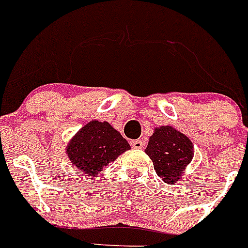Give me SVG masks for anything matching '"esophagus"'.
<instances>
[{
	"label": "esophagus",
	"mask_w": 248,
	"mask_h": 248,
	"mask_svg": "<svg viewBox=\"0 0 248 248\" xmlns=\"http://www.w3.org/2000/svg\"><path fill=\"white\" fill-rule=\"evenodd\" d=\"M130 143H131V147H132V149H142V147L145 146L143 141H141V140H132Z\"/></svg>",
	"instance_id": "34e87169"
}]
</instances>
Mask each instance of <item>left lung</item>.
<instances>
[{
    "instance_id": "1",
    "label": "left lung",
    "mask_w": 248,
    "mask_h": 248,
    "mask_svg": "<svg viewBox=\"0 0 248 248\" xmlns=\"http://www.w3.org/2000/svg\"><path fill=\"white\" fill-rule=\"evenodd\" d=\"M145 153L165 183L174 184L182 178L183 170L193 159V143L184 134L170 126L156 128L150 137Z\"/></svg>"
}]
</instances>
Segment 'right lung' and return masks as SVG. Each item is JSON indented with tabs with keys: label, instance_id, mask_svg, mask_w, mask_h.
<instances>
[{
	"label": "right lung",
	"instance_id": "add662e5",
	"mask_svg": "<svg viewBox=\"0 0 248 248\" xmlns=\"http://www.w3.org/2000/svg\"><path fill=\"white\" fill-rule=\"evenodd\" d=\"M127 150L130 145L126 139L108 122L92 121L73 137L66 153L78 169L93 176Z\"/></svg>",
	"mask_w": 248,
	"mask_h": 248
}]
</instances>
